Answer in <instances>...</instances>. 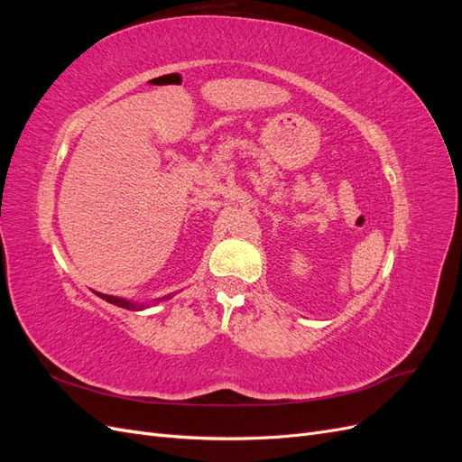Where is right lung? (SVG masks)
<instances>
[{
  "instance_id": "right-lung-1",
  "label": "right lung",
  "mask_w": 462,
  "mask_h": 462,
  "mask_svg": "<svg viewBox=\"0 0 462 462\" xmlns=\"http://www.w3.org/2000/svg\"><path fill=\"white\" fill-rule=\"evenodd\" d=\"M97 297H102L104 300H107L109 304H116V306H119V309H125V310H133V312H138V310H143V309H146V302H134V300H127V299H121V297H111V295H102V292H96ZM171 295H165V297H160V299H156L153 302H160V300H165V299H170Z\"/></svg>"
}]
</instances>
